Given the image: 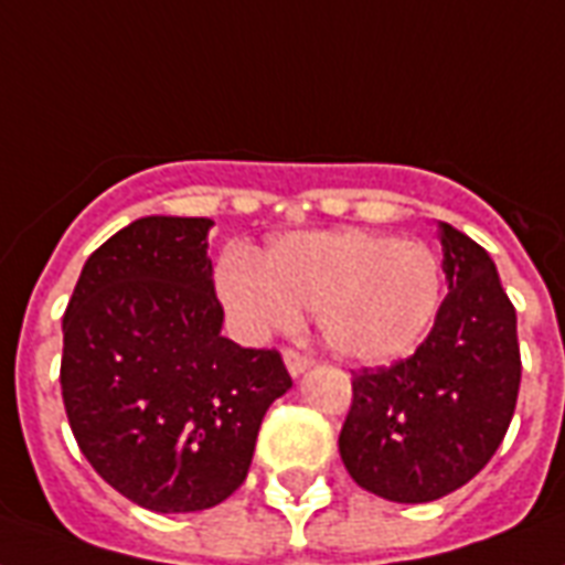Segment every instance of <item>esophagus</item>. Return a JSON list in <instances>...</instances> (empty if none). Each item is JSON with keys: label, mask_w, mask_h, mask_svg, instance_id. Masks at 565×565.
I'll return each mask as SVG.
<instances>
[{"label": "esophagus", "mask_w": 565, "mask_h": 565, "mask_svg": "<svg viewBox=\"0 0 565 565\" xmlns=\"http://www.w3.org/2000/svg\"><path fill=\"white\" fill-rule=\"evenodd\" d=\"M282 360H286V369L291 377H300V374H303V371L312 365V360H309V356H303V353H297V351H286V356H282Z\"/></svg>", "instance_id": "esophagus-1"}]
</instances>
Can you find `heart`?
<instances>
[{"mask_svg":"<svg viewBox=\"0 0 565 565\" xmlns=\"http://www.w3.org/2000/svg\"><path fill=\"white\" fill-rule=\"evenodd\" d=\"M214 282L250 335L295 330L300 312H318L323 344L362 365L406 356L441 300L439 256L427 244L362 230L282 235L259 262L235 250Z\"/></svg>","mask_w":565,"mask_h":565,"instance_id":"heart-1","label":"heart"}]
</instances>
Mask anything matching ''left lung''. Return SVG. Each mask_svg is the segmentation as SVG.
Masks as SVG:
<instances>
[{
	"label": "left lung",
	"instance_id": "left-lung-1",
	"mask_svg": "<svg viewBox=\"0 0 565 565\" xmlns=\"http://www.w3.org/2000/svg\"><path fill=\"white\" fill-rule=\"evenodd\" d=\"M441 300L409 360L353 371V404L339 436L344 469L397 504L448 495L478 475L513 422L522 383L515 309L495 262L439 223Z\"/></svg>",
	"mask_w": 565,
	"mask_h": 565
}]
</instances>
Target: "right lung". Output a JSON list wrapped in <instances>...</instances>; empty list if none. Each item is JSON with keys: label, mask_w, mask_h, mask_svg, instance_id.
<instances>
[{"label": "right lung", "mask_w": 565, "mask_h": 565, "mask_svg": "<svg viewBox=\"0 0 565 565\" xmlns=\"http://www.w3.org/2000/svg\"><path fill=\"white\" fill-rule=\"evenodd\" d=\"M209 217L150 214L87 256L67 312L61 395L96 475L152 513L221 504L262 418L291 388L277 351L221 335Z\"/></svg>", "instance_id": "add662e5"}]
</instances>
